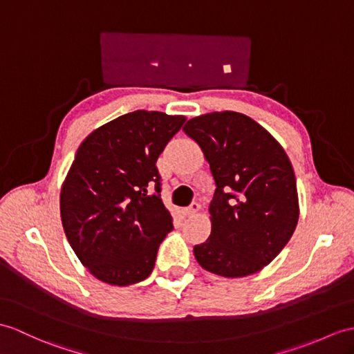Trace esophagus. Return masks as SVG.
<instances>
[{
    "mask_svg": "<svg viewBox=\"0 0 354 354\" xmlns=\"http://www.w3.org/2000/svg\"><path fill=\"white\" fill-rule=\"evenodd\" d=\"M199 209H201V205L197 203V202H193V203L190 205V207H188V208L184 211V214H185V216H193V214H196V212L199 211Z\"/></svg>",
    "mask_w": 354,
    "mask_h": 354,
    "instance_id": "1",
    "label": "esophagus"
}]
</instances>
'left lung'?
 I'll return each instance as SVG.
<instances>
[{"label": "left lung", "instance_id": "8db88e82", "mask_svg": "<svg viewBox=\"0 0 354 354\" xmlns=\"http://www.w3.org/2000/svg\"><path fill=\"white\" fill-rule=\"evenodd\" d=\"M183 131L199 145L217 187L208 208L211 235L194 245L196 261L223 277L257 273L281 253L299 221L288 155L243 113L202 114Z\"/></svg>", "mask_w": 354, "mask_h": 354}]
</instances>
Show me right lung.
Segmentation results:
<instances>
[{"instance_id":"1","label":"right lung","mask_w":354,"mask_h":354,"mask_svg":"<svg viewBox=\"0 0 354 354\" xmlns=\"http://www.w3.org/2000/svg\"><path fill=\"white\" fill-rule=\"evenodd\" d=\"M185 120L137 110L80 145L62 185L60 217L72 250L97 281L128 286L152 273L160 243L174 229L155 162Z\"/></svg>"}]
</instances>
